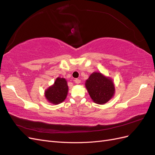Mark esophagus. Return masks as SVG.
<instances>
[{"label": "esophagus", "mask_w": 155, "mask_h": 155, "mask_svg": "<svg viewBox=\"0 0 155 155\" xmlns=\"http://www.w3.org/2000/svg\"><path fill=\"white\" fill-rule=\"evenodd\" d=\"M80 82H81L80 79H75V83H77V84L80 83Z\"/></svg>", "instance_id": "esophagus-1"}]
</instances>
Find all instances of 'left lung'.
Returning a JSON list of instances; mask_svg holds the SVG:
<instances>
[{
	"instance_id": "8db88e82",
	"label": "left lung",
	"mask_w": 155,
	"mask_h": 155,
	"mask_svg": "<svg viewBox=\"0 0 155 155\" xmlns=\"http://www.w3.org/2000/svg\"><path fill=\"white\" fill-rule=\"evenodd\" d=\"M85 87L92 101L104 105L114 97L115 85L112 79L100 72H94L85 81Z\"/></svg>"
}]
</instances>
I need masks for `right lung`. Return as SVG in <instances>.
<instances>
[{
    "instance_id": "1",
    "label": "right lung",
    "mask_w": 155,
    "mask_h": 155,
    "mask_svg": "<svg viewBox=\"0 0 155 155\" xmlns=\"http://www.w3.org/2000/svg\"><path fill=\"white\" fill-rule=\"evenodd\" d=\"M68 92L67 81L63 78H56L52 85L45 91V96L48 102L54 105H58L66 99Z\"/></svg>"
}]
</instances>
